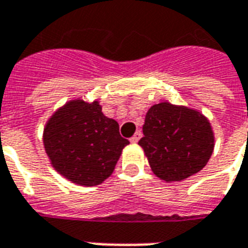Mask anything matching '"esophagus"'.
<instances>
[{"label":"esophagus","mask_w":248,"mask_h":248,"mask_svg":"<svg viewBox=\"0 0 248 248\" xmlns=\"http://www.w3.org/2000/svg\"><path fill=\"white\" fill-rule=\"evenodd\" d=\"M141 136H142V133L141 132H136L135 135L132 136L131 137V142H133V144H136V142H139L140 139H141Z\"/></svg>","instance_id":"1"}]
</instances>
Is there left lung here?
I'll return each mask as SVG.
<instances>
[{"instance_id":"8db88e82","label":"left lung","mask_w":248,"mask_h":248,"mask_svg":"<svg viewBox=\"0 0 248 248\" xmlns=\"http://www.w3.org/2000/svg\"><path fill=\"white\" fill-rule=\"evenodd\" d=\"M144 149L158 178L179 182L196 174L209 161L215 137L205 116L170 103L153 106L145 117Z\"/></svg>"}]
</instances>
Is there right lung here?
<instances>
[{"label": "right lung", "mask_w": 248, "mask_h": 248, "mask_svg": "<svg viewBox=\"0 0 248 248\" xmlns=\"http://www.w3.org/2000/svg\"><path fill=\"white\" fill-rule=\"evenodd\" d=\"M44 148L61 175L81 186L100 184L112 174L124 146L119 124L104 116L98 102L74 100L46 123Z\"/></svg>", "instance_id": "right-lung-1"}]
</instances>
